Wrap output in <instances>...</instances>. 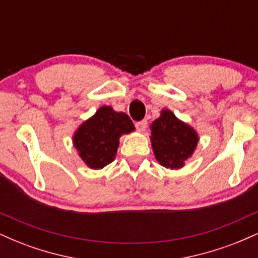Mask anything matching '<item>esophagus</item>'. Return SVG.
Segmentation results:
<instances>
[{"mask_svg": "<svg viewBox=\"0 0 258 258\" xmlns=\"http://www.w3.org/2000/svg\"><path fill=\"white\" fill-rule=\"evenodd\" d=\"M147 126H148L147 120H142V121H138V122H136V127H137L139 131H142V132L146 131Z\"/></svg>", "mask_w": 258, "mask_h": 258, "instance_id": "obj_1", "label": "esophagus"}]
</instances>
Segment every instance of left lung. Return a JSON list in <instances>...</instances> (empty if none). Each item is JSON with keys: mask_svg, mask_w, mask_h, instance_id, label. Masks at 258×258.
Segmentation results:
<instances>
[{"mask_svg": "<svg viewBox=\"0 0 258 258\" xmlns=\"http://www.w3.org/2000/svg\"><path fill=\"white\" fill-rule=\"evenodd\" d=\"M154 155L162 166L180 168L197 148V132L177 119L170 110H162L161 116L150 126Z\"/></svg>", "mask_w": 258, "mask_h": 258, "instance_id": "obj_1", "label": "left lung"}]
</instances>
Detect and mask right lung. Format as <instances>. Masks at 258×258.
Here are the masks:
<instances>
[{"label": "right lung", "instance_id": "1", "mask_svg": "<svg viewBox=\"0 0 258 258\" xmlns=\"http://www.w3.org/2000/svg\"><path fill=\"white\" fill-rule=\"evenodd\" d=\"M133 130L128 115L104 105L79 127L74 135V146L88 167L99 170L114 161L119 138Z\"/></svg>", "mask_w": 258, "mask_h": 258}]
</instances>
